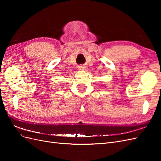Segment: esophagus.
I'll use <instances>...</instances> for the list:
<instances>
[{"label": "esophagus", "instance_id": "obj_1", "mask_svg": "<svg viewBox=\"0 0 161 161\" xmlns=\"http://www.w3.org/2000/svg\"><path fill=\"white\" fill-rule=\"evenodd\" d=\"M79 69L80 70H85L86 67L84 65H80V66H79Z\"/></svg>", "mask_w": 161, "mask_h": 161}]
</instances>
